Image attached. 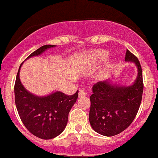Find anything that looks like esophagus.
<instances>
[{
    "label": "esophagus",
    "instance_id": "34e87169",
    "mask_svg": "<svg viewBox=\"0 0 158 158\" xmlns=\"http://www.w3.org/2000/svg\"><path fill=\"white\" fill-rule=\"evenodd\" d=\"M87 95L86 92H85V90L84 89H81L79 90V92H78V95H79V97H82V96H85V95Z\"/></svg>",
    "mask_w": 158,
    "mask_h": 158
}]
</instances>
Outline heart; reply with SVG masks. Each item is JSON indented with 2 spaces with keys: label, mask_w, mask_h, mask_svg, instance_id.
Instances as JSON below:
<instances>
[{
  "label": "heart",
  "mask_w": 158,
  "mask_h": 158,
  "mask_svg": "<svg viewBox=\"0 0 158 158\" xmlns=\"http://www.w3.org/2000/svg\"><path fill=\"white\" fill-rule=\"evenodd\" d=\"M109 55L107 51L105 50H96L94 52L93 56L97 61H102L104 60L105 59H106Z\"/></svg>",
  "instance_id": "1"
}]
</instances>
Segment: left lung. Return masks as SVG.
<instances>
[{"mask_svg":"<svg viewBox=\"0 0 158 158\" xmlns=\"http://www.w3.org/2000/svg\"><path fill=\"white\" fill-rule=\"evenodd\" d=\"M126 62L135 63L138 75L129 86H120L110 81L95 84L90 96L89 121L94 131L105 136H114L126 129L139 109L143 92L142 68L139 59L126 51Z\"/></svg>","mask_w":158,"mask_h":158,"instance_id":"8db88e82","label":"left lung"}]
</instances>
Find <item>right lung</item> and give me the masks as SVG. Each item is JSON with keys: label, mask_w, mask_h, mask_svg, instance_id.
<instances>
[{"label": "right lung", "mask_w": 158, "mask_h": 158, "mask_svg": "<svg viewBox=\"0 0 158 158\" xmlns=\"http://www.w3.org/2000/svg\"><path fill=\"white\" fill-rule=\"evenodd\" d=\"M56 45L47 44L27 58L40 56ZM23 64V63H22ZM20 65L15 84V101L22 122L30 133L42 139H51L61 134L66 128L68 115L78 97V91L72 95L55 92L46 96L29 92L20 81Z\"/></svg>", "instance_id": "obj_1"}]
</instances>
